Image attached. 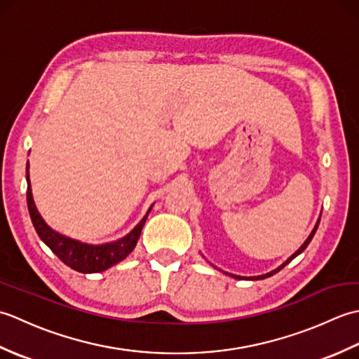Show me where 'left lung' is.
<instances>
[{"label":"left lung","mask_w":359,"mask_h":359,"mask_svg":"<svg viewBox=\"0 0 359 359\" xmlns=\"http://www.w3.org/2000/svg\"><path fill=\"white\" fill-rule=\"evenodd\" d=\"M319 220H321V217H319V219H318V222H316V225H315V228H313V230H311V233H310V236H309V238H307V241H306V242H304V243H302V245H301V248H299V250H297V251H296V253H293L292 256H290V257L287 259V261H285L284 264H282L280 266H278V269H276V270H273V271H270V273H266V274H261V276L251 278V279H265V278H270V276H273V274H274V273H278L279 270H282V269H284V266H285L287 264H290V262H292V261H293V259H294V257H296L297 255H301V253H302V251L307 248V245H309V243H310V241H311V239H313V236H315V233H316V230H318ZM226 274H230V276H231V278H234V279H247V278H243V276H238V274H231V273H226Z\"/></svg>","instance_id":"1"}]
</instances>
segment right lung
Returning <instances> with one entry per match:
<instances>
[{
	"label": "right lung",
	"mask_w": 359,
	"mask_h": 359,
	"mask_svg": "<svg viewBox=\"0 0 359 359\" xmlns=\"http://www.w3.org/2000/svg\"><path fill=\"white\" fill-rule=\"evenodd\" d=\"M26 180H27V208L30 219L35 226V231L40 236V239L48 245L53 253L57 255L60 261L65 262L72 270L80 273H97L103 271L109 266L118 264L120 261L131 253L134 247L137 245V241L140 238L142 228L147 222V217L149 215L151 208L148 210L147 216H144L131 233H128L125 238H121L116 242L103 243V245H89V243H83L80 241H75L66 236L53 231L52 228L44 222L43 217L38 212L32 189H30L29 182V162L26 166Z\"/></svg>",
	"instance_id": "obj_1"
}]
</instances>
